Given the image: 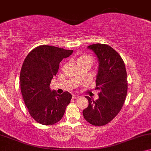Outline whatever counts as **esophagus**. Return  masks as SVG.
Wrapping results in <instances>:
<instances>
[{"label":"esophagus","instance_id":"1","mask_svg":"<svg viewBox=\"0 0 151 151\" xmlns=\"http://www.w3.org/2000/svg\"><path fill=\"white\" fill-rule=\"evenodd\" d=\"M78 98H79V96H78V95H76V94L73 95V99H78Z\"/></svg>","mask_w":151,"mask_h":151}]
</instances>
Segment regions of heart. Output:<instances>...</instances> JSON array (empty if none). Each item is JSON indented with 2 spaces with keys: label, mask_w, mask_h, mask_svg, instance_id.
I'll list each match as a JSON object with an SVG mask.
<instances>
[{
  "label": "heart",
  "mask_w": 151,
  "mask_h": 151,
  "mask_svg": "<svg viewBox=\"0 0 151 151\" xmlns=\"http://www.w3.org/2000/svg\"><path fill=\"white\" fill-rule=\"evenodd\" d=\"M76 62H77L78 65L80 64V63H92L93 59L92 57L90 56V55L82 54V55H80L79 56L77 57V59H76Z\"/></svg>",
  "instance_id": "b5f03b06"
}]
</instances>
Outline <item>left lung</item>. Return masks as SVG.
Instances as JSON below:
<instances>
[{
	"label": "left lung",
	"mask_w": 151,
	"mask_h": 151,
	"mask_svg": "<svg viewBox=\"0 0 151 151\" xmlns=\"http://www.w3.org/2000/svg\"><path fill=\"white\" fill-rule=\"evenodd\" d=\"M96 55L99 69L96 90L99 98L93 101L86 96L89 105L83 111L84 118L94 126H103L118 115L127 94V74L122 59L107 44H95L88 46Z\"/></svg>",
	"instance_id": "left-lung-1"
}]
</instances>
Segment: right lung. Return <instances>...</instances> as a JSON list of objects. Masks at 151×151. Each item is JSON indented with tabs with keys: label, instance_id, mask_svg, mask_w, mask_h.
I'll return each instance as SVG.
<instances>
[{
	"label": "right lung",
	"instance_id": "add662e5",
	"mask_svg": "<svg viewBox=\"0 0 151 151\" xmlns=\"http://www.w3.org/2000/svg\"><path fill=\"white\" fill-rule=\"evenodd\" d=\"M73 50L48 45L37 46L29 52L20 71V89L24 103L34 120L44 125L59 122L70 102L68 92L58 94L50 88L63 58Z\"/></svg>",
	"mask_w": 151,
	"mask_h": 151
}]
</instances>
